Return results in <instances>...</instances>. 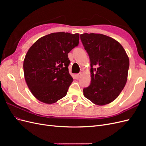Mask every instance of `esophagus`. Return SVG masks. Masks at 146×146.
I'll return each mask as SVG.
<instances>
[{
	"instance_id": "1",
	"label": "esophagus",
	"mask_w": 146,
	"mask_h": 146,
	"mask_svg": "<svg viewBox=\"0 0 146 146\" xmlns=\"http://www.w3.org/2000/svg\"><path fill=\"white\" fill-rule=\"evenodd\" d=\"M81 76H82V73L81 72H80V73H78V74H76V78H77V79H78V78H80V77H81Z\"/></svg>"
}]
</instances>
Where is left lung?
Segmentation results:
<instances>
[{
	"instance_id": "8db88e82",
	"label": "left lung",
	"mask_w": 146,
	"mask_h": 146,
	"mask_svg": "<svg viewBox=\"0 0 146 146\" xmlns=\"http://www.w3.org/2000/svg\"><path fill=\"white\" fill-rule=\"evenodd\" d=\"M80 39L91 63V82L83 95L96 105L111 103L126 84L129 57L120 43L106 35L83 33Z\"/></svg>"
}]
</instances>
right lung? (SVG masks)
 I'll return each instance as SVG.
<instances>
[{"mask_svg": "<svg viewBox=\"0 0 146 146\" xmlns=\"http://www.w3.org/2000/svg\"><path fill=\"white\" fill-rule=\"evenodd\" d=\"M78 43V33L57 32L40 38L30 47L24 61V77L38 100L52 104L67 94L73 81L68 54Z\"/></svg>", "mask_w": 146, "mask_h": 146, "instance_id": "right-lung-1", "label": "right lung"}]
</instances>
